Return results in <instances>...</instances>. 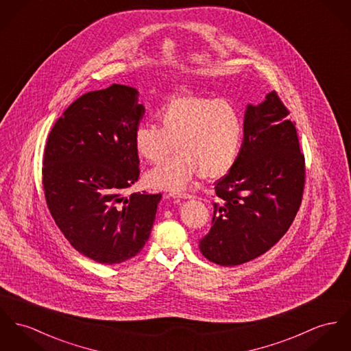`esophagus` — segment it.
Wrapping results in <instances>:
<instances>
[{
	"instance_id": "esophagus-1",
	"label": "esophagus",
	"mask_w": 351,
	"mask_h": 351,
	"mask_svg": "<svg viewBox=\"0 0 351 351\" xmlns=\"http://www.w3.org/2000/svg\"><path fill=\"white\" fill-rule=\"evenodd\" d=\"M172 197H179V199H191L192 195L186 193V192H171L169 193Z\"/></svg>"
}]
</instances>
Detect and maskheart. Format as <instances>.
I'll return each mask as SVG.
<instances>
[{
    "instance_id": "heart-1",
    "label": "heart",
    "mask_w": 351,
    "mask_h": 351,
    "mask_svg": "<svg viewBox=\"0 0 351 351\" xmlns=\"http://www.w3.org/2000/svg\"><path fill=\"white\" fill-rule=\"evenodd\" d=\"M159 125L140 123L134 131L137 155L145 162L164 160L145 182L152 189L183 191L200 175L214 180L227 175L238 162L244 124L241 110L228 100L208 96H176L156 112Z\"/></svg>"
}]
</instances>
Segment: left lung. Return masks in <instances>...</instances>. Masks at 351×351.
Instances as JSON below:
<instances>
[{"label":"left lung","mask_w":351,"mask_h":351,"mask_svg":"<svg viewBox=\"0 0 351 351\" xmlns=\"http://www.w3.org/2000/svg\"><path fill=\"white\" fill-rule=\"evenodd\" d=\"M275 90L244 114L242 149L215 183L213 227L199 248L220 266H238L269 251L302 203L306 168L295 123Z\"/></svg>","instance_id":"left-lung-1"}]
</instances>
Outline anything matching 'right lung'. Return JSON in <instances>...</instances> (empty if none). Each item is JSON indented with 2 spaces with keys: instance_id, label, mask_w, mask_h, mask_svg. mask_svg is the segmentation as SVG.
I'll return each mask as SVG.
<instances>
[{
  "instance_id": "right-lung-1",
  "label": "right lung",
  "mask_w": 351,
  "mask_h": 351,
  "mask_svg": "<svg viewBox=\"0 0 351 351\" xmlns=\"http://www.w3.org/2000/svg\"><path fill=\"white\" fill-rule=\"evenodd\" d=\"M135 88L113 84L64 110L48 136L43 187L71 245L103 265L132 259L151 235L162 193L124 196L138 179L134 131L145 109Z\"/></svg>"
}]
</instances>
